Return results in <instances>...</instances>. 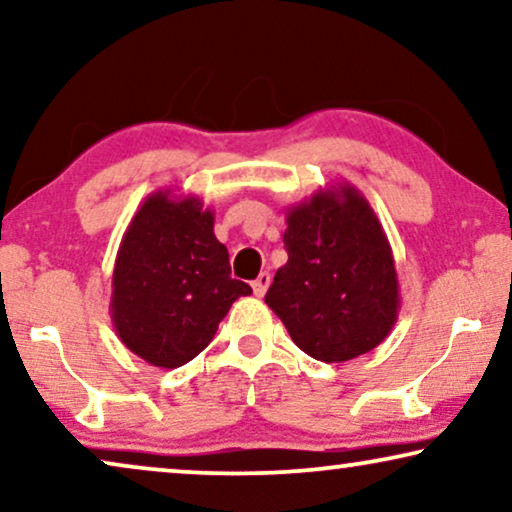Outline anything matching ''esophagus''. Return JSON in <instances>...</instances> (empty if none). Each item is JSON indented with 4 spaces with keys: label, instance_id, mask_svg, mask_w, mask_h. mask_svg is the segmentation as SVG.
<instances>
[{
    "label": "esophagus",
    "instance_id": "obj_1",
    "mask_svg": "<svg viewBox=\"0 0 512 512\" xmlns=\"http://www.w3.org/2000/svg\"><path fill=\"white\" fill-rule=\"evenodd\" d=\"M268 286H270V275H268V272H261V275H258L254 282H251V289H254V293H256L258 298L265 296Z\"/></svg>",
    "mask_w": 512,
    "mask_h": 512
}]
</instances>
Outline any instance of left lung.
I'll use <instances>...</instances> for the list:
<instances>
[{
  "mask_svg": "<svg viewBox=\"0 0 512 512\" xmlns=\"http://www.w3.org/2000/svg\"><path fill=\"white\" fill-rule=\"evenodd\" d=\"M284 247L265 303L291 340L326 363L370 352L398 319V275L387 233L347 181L286 209Z\"/></svg>",
  "mask_w": 512,
  "mask_h": 512,
  "instance_id": "8db88e82",
  "label": "left lung"
}]
</instances>
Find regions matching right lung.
Returning a JSON list of instances; mask_svg holds the SVG:
<instances>
[{
    "label": "right lung",
    "instance_id": "right-lung-1",
    "mask_svg": "<svg viewBox=\"0 0 512 512\" xmlns=\"http://www.w3.org/2000/svg\"><path fill=\"white\" fill-rule=\"evenodd\" d=\"M251 286L230 277L214 212L195 195L156 191L125 230L111 275V321L132 354L179 368L212 342L221 319Z\"/></svg>",
    "mask_w": 512,
    "mask_h": 512
}]
</instances>
